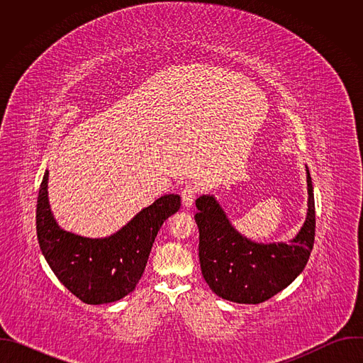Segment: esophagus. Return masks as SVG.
I'll use <instances>...</instances> for the list:
<instances>
[{"mask_svg":"<svg viewBox=\"0 0 363 363\" xmlns=\"http://www.w3.org/2000/svg\"><path fill=\"white\" fill-rule=\"evenodd\" d=\"M182 203L184 206H186V208H191L194 201H195V196H196V189L194 185H185L184 189H182Z\"/></svg>","mask_w":363,"mask_h":363,"instance_id":"esophagus-1","label":"esophagus"}]
</instances>
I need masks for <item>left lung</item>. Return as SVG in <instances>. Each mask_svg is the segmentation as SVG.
Instances as JSON below:
<instances>
[{
  "instance_id": "left-lung-1",
  "label": "left lung",
  "mask_w": 363,
  "mask_h": 363,
  "mask_svg": "<svg viewBox=\"0 0 363 363\" xmlns=\"http://www.w3.org/2000/svg\"><path fill=\"white\" fill-rule=\"evenodd\" d=\"M307 214L289 241L257 242L238 233L214 195H201L195 205L199 230L201 272L220 297L244 304L263 303L286 289L304 270L315 242V196L308 168Z\"/></svg>"
}]
</instances>
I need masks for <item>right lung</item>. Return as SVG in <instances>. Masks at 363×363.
<instances>
[{
  "instance_id": "1",
  "label": "right lung",
  "mask_w": 363,
  "mask_h": 363,
  "mask_svg": "<svg viewBox=\"0 0 363 363\" xmlns=\"http://www.w3.org/2000/svg\"><path fill=\"white\" fill-rule=\"evenodd\" d=\"M45 169L37 198L40 250L60 283L87 304L112 303L135 290L152 244L164 221L181 206L178 194H167L142 208L116 233L90 238L63 230L48 202Z\"/></svg>"
}]
</instances>
